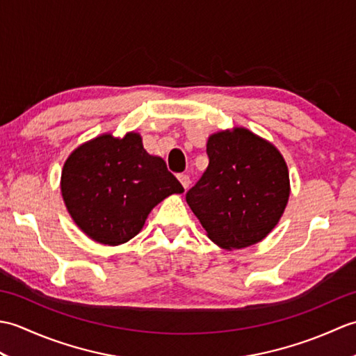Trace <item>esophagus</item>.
I'll use <instances>...</instances> for the list:
<instances>
[{"label":"esophagus","instance_id":"esophagus-1","mask_svg":"<svg viewBox=\"0 0 356 356\" xmlns=\"http://www.w3.org/2000/svg\"><path fill=\"white\" fill-rule=\"evenodd\" d=\"M177 179H179V182H180V184H182V186L185 188V190H186V188H188V186H190V184H191V180H190V176H186V174H179V176H177Z\"/></svg>","mask_w":356,"mask_h":356}]
</instances>
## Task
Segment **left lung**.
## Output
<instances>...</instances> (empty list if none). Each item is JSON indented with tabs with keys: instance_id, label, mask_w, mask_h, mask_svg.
I'll use <instances>...</instances> for the list:
<instances>
[{
	"instance_id": "obj_1",
	"label": "left lung",
	"mask_w": 356,
	"mask_h": 356,
	"mask_svg": "<svg viewBox=\"0 0 356 356\" xmlns=\"http://www.w3.org/2000/svg\"><path fill=\"white\" fill-rule=\"evenodd\" d=\"M207 154V170L186 193V203L222 249L259 243L275 228L289 200L283 154L245 127L211 134Z\"/></svg>"
}]
</instances>
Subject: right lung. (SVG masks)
Segmentation results:
<instances>
[{
  "label": "right lung",
  "instance_id": "right-lung-1",
  "mask_svg": "<svg viewBox=\"0 0 356 356\" xmlns=\"http://www.w3.org/2000/svg\"><path fill=\"white\" fill-rule=\"evenodd\" d=\"M182 193L163 159L148 154L136 131L122 138L104 133L81 143L61 172L63 200L73 222L108 246L138 236L157 203Z\"/></svg>",
  "mask_w": 356,
  "mask_h": 356
}]
</instances>
